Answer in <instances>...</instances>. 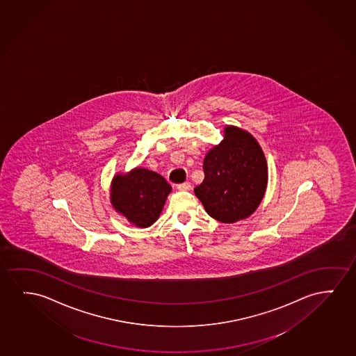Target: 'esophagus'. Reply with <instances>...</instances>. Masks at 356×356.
Listing matches in <instances>:
<instances>
[{
	"instance_id": "esophagus-1",
	"label": "esophagus",
	"mask_w": 356,
	"mask_h": 356,
	"mask_svg": "<svg viewBox=\"0 0 356 356\" xmlns=\"http://www.w3.org/2000/svg\"><path fill=\"white\" fill-rule=\"evenodd\" d=\"M177 188H178V191H191V183H188V181H186V183H181V184H178V186H177Z\"/></svg>"
}]
</instances>
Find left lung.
<instances>
[{
  "label": "left lung",
  "instance_id": "left-lung-1",
  "mask_svg": "<svg viewBox=\"0 0 356 356\" xmlns=\"http://www.w3.org/2000/svg\"><path fill=\"white\" fill-rule=\"evenodd\" d=\"M205 179L194 191L206 212L222 223L250 217L265 196L268 167L249 131L225 125L223 140L206 154Z\"/></svg>",
  "mask_w": 356,
  "mask_h": 356
}]
</instances>
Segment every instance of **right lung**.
<instances>
[{
  "mask_svg": "<svg viewBox=\"0 0 356 356\" xmlns=\"http://www.w3.org/2000/svg\"><path fill=\"white\" fill-rule=\"evenodd\" d=\"M170 191L172 186L162 175L136 167L128 173L113 177L111 205L131 225L147 228L159 220Z\"/></svg>",
  "mask_w": 356,
  "mask_h": 356,
  "instance_id": "1",
  "label": "right lung"
}]
</instances>
